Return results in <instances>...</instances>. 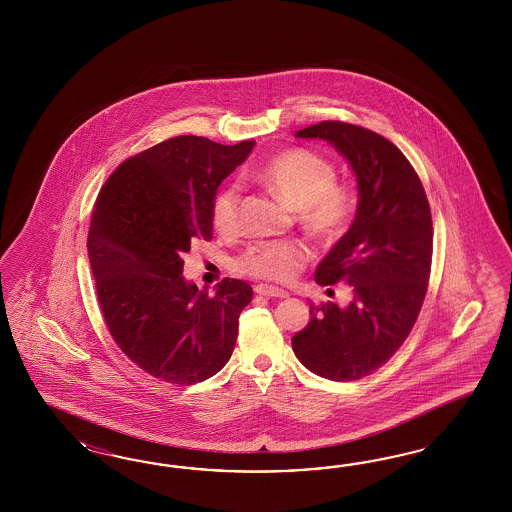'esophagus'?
I'll use <instances>...</instances> for the list:
<instances>
[{
    "instance_id": "esophagus-1",
    "label": "esophagus",
    "mask_w": 512,
    "mask_h": 512,
    "mask_svg": "<svg viewBox=\"0 0 512 512\" xmlns=\"http://www.w3.org/2000/svg\"><path fill=\"white\" fill-rule=\"evenodd\" d=\"M255 293H257V295L268 296V298H287V296H289L287 291L278 289V287H272V285H264V283L255 287Z\"/></svg>"
}]
</instances>
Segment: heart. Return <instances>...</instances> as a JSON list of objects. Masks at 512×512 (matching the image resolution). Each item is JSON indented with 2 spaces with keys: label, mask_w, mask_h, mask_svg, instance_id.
I'll return each instance as SVG.
<instances>
[{
  "label": "heart",
  "mask_w": 512,
  "mask_h": 512,
  "mask_svg": "<svg viewBox=\"0 0 512 512\" xmlns=\"http://www.w3.org/2000/svg\"><path fill=\"white\" fill-rule=\"evenodd\" d=\"M257 178L285 204L300 210L304 229L319 240H338L357 216V191L336 182V167L325 155L306 148L285 150L268 159L257 171ZM210 216L219 233H236L240 225V187H221L212 199ZM308 257V249L298 242H259L236 259V268L251 278L289 281L308 263Z\"/></svg>",
  "instance_id": "1"
}]
</instances>
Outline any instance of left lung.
<instances>
[{
	"label": "left lung",
	"instance_id": "1",
	"mask_svg": "<svg viewBox=\"0 0 512 512\" xmlns=\"http://www.w3.org/2000/svg\"><path fill=\"white\" fill-rule=\"evenodd\" d=\"M296 137L334 144L357 174L360 201L351 229L315 270L319 285L347 283L353 300L310 304V323L291 343L310 372L357 381L387 364L417 323L432 270V212L419 174L383 135L326 120Z\"/></svg>",
	"mask_w": 512,
	"mask_h": 512
}]
</instances>
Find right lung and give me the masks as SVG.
<instances>
[{
	"label": "right lung",
	"mask_w": 512,
	"mask_h": 512,
	"mask_svg": "<svg viewBox=\"0 0 512 512\" xmlns=\"http://www.w3.org/2000/svg\"><path fill=\"white\" fill-rule=\"evenodd\" d=\"M253 144L163 140L125 159L93 206L88 257L105 325L125 357L172 385L201 383L229 362L253 298L240 279L212 296L182 276L191 244L212 240L217 187Z\"/></svg>",
	"instance_id": "1"
}]
</instances>
